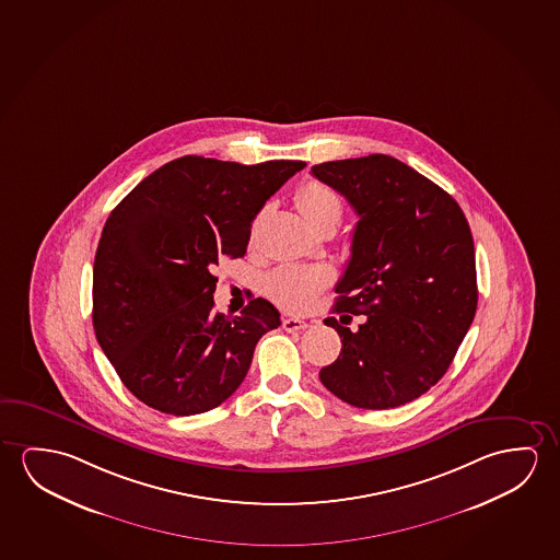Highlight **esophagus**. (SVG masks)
Returning <instances> with one entry per match:
<instances>
[{
  "mask_svg": "<svg viewBox=\"0 0 560 560\" xmlns=\"http://www.w3.org/2000/svg\"><path fill=\"white\" fill-rule=\"evenodd\" d=\"M284 331H302L306 327H311V324L306 319L301 318H284L283 319Z\"/></svg>",
  "mask_w": 560,
  "mask_h": 560,
  "instance_id": "obj_1",
  "label": "esophagus"
}]
</instances>
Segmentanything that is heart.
<instances>
[{
  "instance_id": "obj_1",
  "label": "heart",
  "mask_w": 560,
  "mask_h": 560,
  "mask_svg": "<svg viewBox=\"0 0 560 560\" xmlns=\"http://www.w3.org/2000/svg\"><path fill=\"white\" fill-rule=\"evenodd\" d=\"M296 207L314 231L336 226L343 215V203L334 188L318 180L302 184L296 196ZM334 281V273L326 267L287 264L277 267L264 281L267 296L289 312L308 311L318 294Z\"/></svg>"
}]
</instances>
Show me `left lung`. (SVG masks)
Masks as SVG:
<instances>
[{"instance_id": "obj_1", "label": "left lung", "mask_w": 560, "mask_h": 560, "mask_svg": "<svg viewBox=\"0 0 560 560\" xmlns=\"http://www.w3.org/2000/svg\"><path fill=\"white\" fill-rule=\"evenodd\" d=\"M359 217L334 312L341 337L322 384L361 409H392L429 392L454 361L477 311L474 236L447 191L394 156L312 166ZM351 313L368 319L346 326Z\"/></svg>"}]
</instances>
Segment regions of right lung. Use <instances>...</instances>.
Here are the masks:
<instances>
[{"mask_svg": "<svg viewBox=\"0 0 560 560\" xmlns=\"http://www.w3.org/2000/svg\"><path fill=\"white\" fill-rule=\"evenodd\" d=\"M302 161L226 163L186 155L139 182L104 224L93 267V326L139 401L206 413L238 389L259 337L281 326L266 299L213 311L219 259L242 258L249 226Z\"/></svg>", "mask_w": 560, "mask_h": 560, "instance_id": "add662e5", "label": "right lung"}]
</instances>
